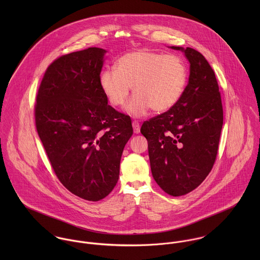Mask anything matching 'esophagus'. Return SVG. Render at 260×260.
Listing matches in <instances>:
<instances>
[{
    "label": "esophagus",
    "instance_id": "1",
    "mask_svg": "<svg viewBox=\"0 0 260 260\" xmlns=\"http://www.w3.org/2000/svg\"><path fill=\"white\" fill-rule=\"evenodd\" d=\"M132 126H133V130L135 134H138L140 132V125L138 121H133L132 122Z\"/></svg>",
    "mask_w": 260,
    "mask_h": 260
}]
</instances>
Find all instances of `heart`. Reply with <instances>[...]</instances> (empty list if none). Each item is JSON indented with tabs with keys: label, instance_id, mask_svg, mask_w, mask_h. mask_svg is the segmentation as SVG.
<instances>
[{
	"label": "heart",
	"instance_id": "1",
	"mask_svg": "<svg viewBox=\"0 0 260 260\" xmlns=\"http://www.w3.org/2000/svg\"><path fill=\"white\" fill-rule=\"evenodd\" d=\"M99 82L115 107L124 105L132 87L135 94L127 105V112L141 117L150 109L168 111L179 102L187 84V68L179 56L142 49L120 57L115 70L102 71Z\"/></svg>",
	"mask_w": 260,
	"mask_h": 260
}]
</instances>
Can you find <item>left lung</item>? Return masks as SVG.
Wrapping results in <instances>:
<instances>
[{"mask_svg":"<svg viewBox=\"0 0 260 260\" xmlns=\"http://www.w3.org/2000/svg\"><path fill=\"white\" fill-rule=\"evenodd\" d=\"M184 52L190 75L179 102L145 121L140 132L148 141L154 180L171 196H181L200 185L215 162L223 125V109L213 69L198 51Z\"/></svg>","mask_w":260,"mask_h":260,"instance_id":"1","label":"left lung"}]
</instances>
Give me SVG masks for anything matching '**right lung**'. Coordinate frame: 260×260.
<instances>
[{
  "label": "right lung",
  "instance_id": "obj_1",
  "mask_svg": "<svg viewBox=\"0 0 260 260\" xmlns=\"http://www.w3.org/2000/svg\"><path fill=\"white\" fill-rule=\"evenodd\" d=\"M106 51L88 48L56 59L38 90V135L60 182L89 201L116 186L123 149L133 134L129 116L108 105L100 87Z\"/></svg>",
  "mask_w": 260,
  "mask_h": 260
}]
</instances>
